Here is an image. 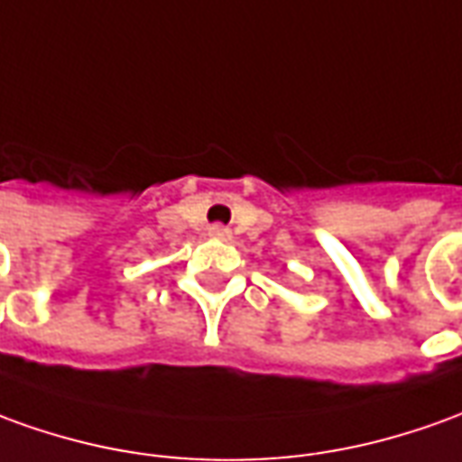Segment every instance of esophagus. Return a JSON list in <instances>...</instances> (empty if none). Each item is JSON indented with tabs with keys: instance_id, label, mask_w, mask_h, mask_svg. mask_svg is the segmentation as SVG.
<instances>
[{
	"instance_id": "obj_1",
	"label": "esophagus",
	"mask_w": 462,
	"mask_h": 462,
	"mask_svg": "<svg viewBox=\"0 0 462 462\" xmlns=\"http://www.w3.org/2000/svg\"><path fill=\"white\" fill-rule=\"evenodd\" d=\"M211 234H213V236H224L226 231H224V228H221V226H213V228H211Z\"/></svg>"
}]
</instances>
